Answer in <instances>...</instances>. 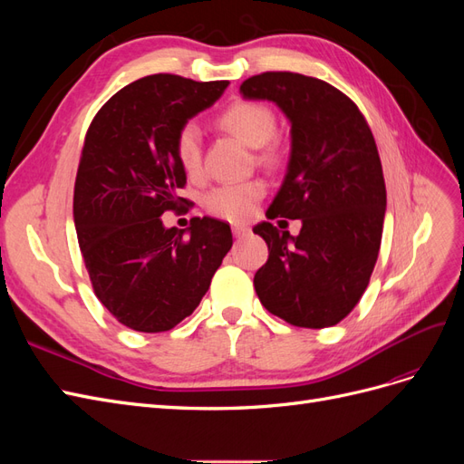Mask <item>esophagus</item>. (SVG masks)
<instances>
[{
  "label": "esophagus",
  "instance_id": "obj_1",
  "mask_svg": "<svg viewBox=\"0 0 464 464\" xmlns=\"http://www.w3.org/2000/svg\"><path fill=\"white\" fill-rule=\"evenodd\" d=\"M232 232L236 237H244L249 234V228L247 227H242V224H236V227H232Z\"/></svg>",
  "mask_w": 464,
  "mask_h": 464
}]
</instances>
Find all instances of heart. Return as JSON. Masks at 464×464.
<instances>
[{
  "mask_svg": "<svg viewBox=\"0 0 464 464\" xmlns=\"http://www.w3.org/2000/svg\"><path fill=\"white\" fill-rule=\"evenodd\" d=\"M217 125L237 141L257 149L256 160L265 168H273L280 154L271 139L276 131L275 111L257 101H236L224 108ZM176 160L189 179H199L203 176V154L199 133L193 125H184L176 133L174 141ZM265 195V186L259 179L242 181V184H224L207 193L205 207L210 215L227 218L230 222H242L254 215L257 201Z\"/></svg>",
  "mask_w": 464,
  "mask_h": 464,
  "instance_id": "heart-1",
  "label": "heart"
}]
</instances>
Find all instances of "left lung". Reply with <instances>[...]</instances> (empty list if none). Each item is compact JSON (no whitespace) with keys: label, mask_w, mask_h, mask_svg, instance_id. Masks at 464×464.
<instances>
[{"label":"left lung","mask_w":464,"mask_h":464,"mask_svg":"<svg viewBox=\"0 0 464 464\" xmlns=\"http://www.w3.org/2000/svg\"><path fill=\"white\" fill-rule=\"evenodd\" d=\"M240 92L290 120L288 170L266 218L302 220L298 236L271 222L254 228L269 247L256 292L294 327H333L366 292L382 246L387 191L375 139L358 106L321 79L266 72Z\"/></svg>","instance_id":"left-lung-1"}]
</instances>
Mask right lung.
Instances as JSON below:
<instances>
[{
  "mask_svg": "<svg viewBox=\"0 0 464 464\" xmlns=\"http://www.w3.org/2000/svg\"><path fill=\"white\" fill-rule=\"evenodd\" d=\"M228 81L149 75L118 91L89 125L75 178L77 240L96 298L139 333L174 329L199 305L232 247L227 222L195 218L166 228L162 215L188 199L174 141L213 106Z\"/></svg>",
  "mask_w": 464,
  "mask_h": 464,
  "instance_id": "add662e5",
  "label": "right lung"
}]
</instances>
